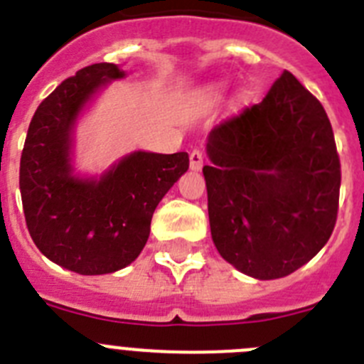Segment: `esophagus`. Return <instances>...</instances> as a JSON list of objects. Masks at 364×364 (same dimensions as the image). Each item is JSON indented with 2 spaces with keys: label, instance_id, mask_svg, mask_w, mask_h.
<instances>
[{
  "label": "esophagus",
  "instance_id": "obj_1",
  "mask_svg": "<svg viewBox=\"0 0 364 364\" xmlns=\"http://www.w3.org/2000/svg\"><path fill=\"white\" fill-rule=\"evenodd\" d=\"M189 166H191L193 171H200L204 166V153L200 149H193L191 155H189Z\"/></svg>",
  "mask_w": 364,
  "mask_h": 364
}]
</instances>
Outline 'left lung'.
<instances>
[{
    "instance_id": "obj_1",
    "label": "left lung",
    "mask_w": 364,
    "mask_h": 364,
    "mask_svg": "<svg viewBox=\"0 0 364 364\" xmlns=\"http://www.w3.org/2000/svg\"><path fill=\"white\" fill-rule=\"evenodd\" d=\"M208 155L209 223L225 262L276 279L321 251L338 218L341 164L325 108L291 72L215 126Z\"/></svg>"
}]
</instances>
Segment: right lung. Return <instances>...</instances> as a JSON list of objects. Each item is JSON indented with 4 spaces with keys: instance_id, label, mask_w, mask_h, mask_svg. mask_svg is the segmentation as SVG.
<instances>
[{
    "instance_id": "right-lung-1",
    "label": "right lung",
    "mask_w": 364,
    "mask_h": 364,
    "mask_svg": "<svg viewBox=\"0 0 364 364\" xmlns=\"http://www.w3.org/2000/svg\"><path fill=\"white\" fill-rule=\"evenodd\" d=\"M122 77L117 65L97 63L65 79L36 109L21 153L19 189L30 236L46 258L85 276L135 262L156 205L189 168L184 151H135L99 178L73 175L79 113L101 86Z\"/></svg>"
}]
</instances>
